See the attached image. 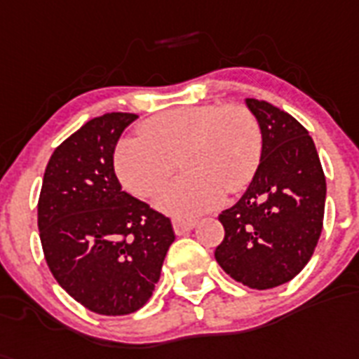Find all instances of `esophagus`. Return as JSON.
<instances>
[{"instance_id":"esophagus-1","label":"esophagus","mask_w":359,"mask_h":359,"mask_svg":"<svg viewBox=\"0 0 359 359\" xmlns=\"http://www.w3.org/2000/svg\"><path fill=\"white\" fill-rule=\"evenodd\" d=\"M197 224L195 219H173V230L177 236H184L188 231H191Z\"/></svg>"}]
</instances>
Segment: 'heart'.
Wrapping results in <instances>:
<instances>
[{
	"label": "heart",
	"instance_id": "heart-1",
	"mask_svg": "<svg viewBox=\"0 0 359 359\" xmlns=\"http://www.w3.org/2000/svg\"><path fill=\"white\" fill-rule=\"evenodd\" d=\"M114 149V171L135 197L147 198L171 179L177 161L186 175L162 191L156 206L194 217L252 182L261 161V129L241 104L186 105L155 114Z\"/></svg>",
	"mask_w": 359,
	"mask_h": 359
}]
</instances>
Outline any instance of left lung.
<instances>
[{"label": "left lung", "mask_w": 359, "mask_h": 359, "mask_svg": "<svg viewBox=\"0 0 359 359\" xmlns=\"http://www.w3.org/2000/svg\"><path fill=\"white\" fill-rule=\"evenodd\" d=\"M246 107L261 129V161L239 203L219 215L224 241L215 259L236 281L268 290L294 279L314 254L327 182L314 140L294 116L255 98Z\"/></svg>", "instance_id": "1"}]
</instances>
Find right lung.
I'll list each match as a JSON object with an SVG mask.
<instances>
[{
    "mask_svg": "<svg viewBox=\"0 0 359 359\" xmlns=\"http://www.w3.org/2000/svg\"><path fill=\"white\" fill-rule=\"evenodd\" d=\"M137 118L102 114L63 140L45 168L38 201V230L54 279L102 316L146 305L175 241L170 219L122 191L114 175V147Z\"/></svg>",
    "mask_w": 359,
    "mask_h": 359,
    "instance_id": "add662e5",
    "label": "right lung"
}]
</instances>
